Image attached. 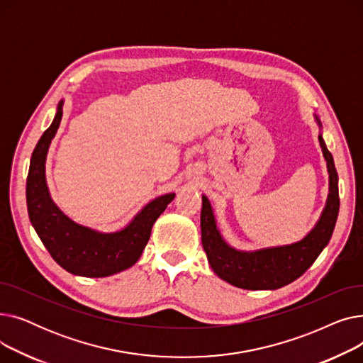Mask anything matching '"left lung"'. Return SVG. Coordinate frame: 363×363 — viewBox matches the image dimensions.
<instances>
[{"label":"left lung","mask_w":363,"mask_h":363,"mask_svg":"<svg viewBox=\"0 0 363 363\" xmlns=\"http://www.w3.org/2000/svg\"><path fill=\"white\" fill-rule=\"evenodd\" d=\"M319 128L320 121L315 116ZM319 144L327 160L330 193L323 212L313 230L303 240L255 252H241L226 244L216 226L213 208L203 196L200 215L201 242L207 260L223 281L244 290H277L289 285L306 272L331 240L338 216V175L333 155L319 135Z\"/></svg>","instance_id":"left-lung-1"}]
</instances>
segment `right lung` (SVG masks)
<instances>
[{
    "label": "right lung",
    "instance_id": "right-lung-1",
    "mask_svg": "<svg viewBox=\"0 0 363 363\" xmlns=\"http://www.w3.org/2000/svg\"><path fill=\"white\" fill-rule=\"evenodd\" d=\"M62 116L63 101L57 106L52 123L43 133L32 152L26 181L29 219L51 257L63 269L88 278L110 277L138 262L148 242L152 225L175 199V193L151 200L129 225L116 233H99L73 222L51 200L45 179L47 152L60 126Z\"/></svg>",
    "mask_w": 363,
    "mask_h": 363
}]
</instances>
